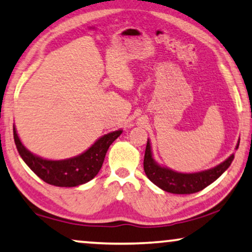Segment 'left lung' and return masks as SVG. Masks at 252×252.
Masks as SVG:
<instances>
[{
  "instance_id": "left-lung-1",
  "label": "left lung",
  "mask_w": 252,
  "mask_h": 252,
  "mask_svg": "<svg viewBox=\"0 0 252 252\" xmlns=\"http://www.w3.org/2000/svg\"><path fill=\"white\" fill-rule=\"evenodd\" d=\"M240 144V141H239ZM237 144L236 148L239 147ZM234 158L232 154L227 160L215 168L205 170V171L195 173H180L172 171V170L163 168L152 158L151 144L147 141L146 151H145L144 158V170L148 179L155 185L160 187L163 190L173 194H192L200 192L205 187L214 183L216 179L219 178L226 169L231 165Z\"/></svg>"
}]
</instances>
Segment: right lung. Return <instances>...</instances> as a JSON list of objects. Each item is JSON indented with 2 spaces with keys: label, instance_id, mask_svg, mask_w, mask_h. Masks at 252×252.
<instances>
[{
  "label": "right lung",
  "instance_id": "right-lung-1",
  "mask_svg": "<svg viewBox=\"0 0 252 252\" xmlns=\"http://www.w3.org/2000/svg\"><path fill=\"white\" fill-rule=\"evenodd\" d=\"M121 133L122 130H118L105 134L79 157L68 160L51 161L38 158L27 151L13 126V138L21 158L43 182L59 187L79 186L94 178L104 163L108 147Z\"/></svg>",
  "mask_w": 252,
  "mask_h": 252
}]
</instances>
